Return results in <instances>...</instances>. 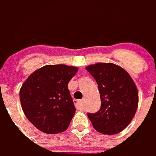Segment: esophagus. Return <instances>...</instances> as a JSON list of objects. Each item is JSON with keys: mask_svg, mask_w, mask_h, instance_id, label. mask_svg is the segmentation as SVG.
<instances>
[{"mask_svg": "<svg viewBox=\"0 0 156 156\" xmlns=\"http://www.w3.org/2000/svg\"><path fill=\"white\" fill-rule=\"evenodd\" d=\"M75 106L78 109H80L82 108V101L81 100H75Z\"/></svg>", "mask_w": 156, "mask_h": 156, "instance_id": "obj_1", "label": "esophagus"}]
</instances>
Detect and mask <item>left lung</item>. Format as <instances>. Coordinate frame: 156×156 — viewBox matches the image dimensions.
<instances>
[{
    "label": "left lung",
    "instance_id": "1",
    "mask_svg": "<svg viewBox=\"0 0 156 156\" xmlns=\"http://www.w3.org/2000/svg\"><path fill=\"white\" fill-rule=\"evenodd\" d=\"M100 92L101 108L87 116L94 128L104 134L112 135L124 129L137 111L138 93L127 72L112 63L87 66Z\"/></svg>",
    "mask_w": 156,
    "mask_h": 156
}]
</instances>
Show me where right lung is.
Listing matches in <instances>:
<instances>
[{"instance_id": "add662e5", "label": "right lung", "mask_w": 156, "mask_h": 156, "mask_svg": "<svg viewBox=\"0 0 156 156\" xmlns=\"http://www.w3.org/2000/svg\"><path fill=\"white\" fill-rule=\"evenodd\" d=\"M77 70L66 65L43 66L22 86V108L29 121L41 131L54 134L69 126L76 108L68 83Z\"/></svg>"}]
</instances>
